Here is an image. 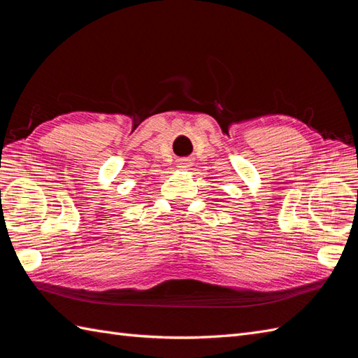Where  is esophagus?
Wrapping results in <instances>:
<instances>
[{
	"mask_svg": "<svg viewBox=\"0 0 358 358\" xmlns=\"http://www.w3.org/2000/svg\"><path fill=\"white\" fill-rule=\"evenodd\" d=\"M180 169H183V170H185V169H188L189 167V162L187 161V159H182L180 161V166H179Z\"/></svg>",
	"mask_w": 358,
	"mask_h": 358,
	"instance_id": "34e87169",
	"label": "esophagus"
}]
</instances>
